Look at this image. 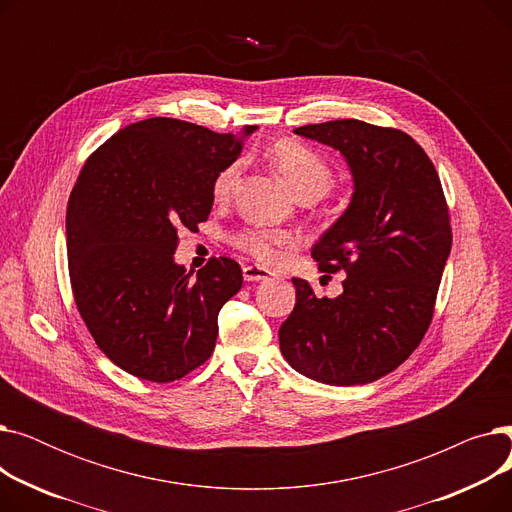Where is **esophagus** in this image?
<instances>
[{
    "label": "esophagus",
    "mask_w": 512,
    "mask_h": 512,
    "mask_svg": "<svg viewBox=\"0 0 512 512\" xmlns=\"http://www.w3.org/2000/svg\"><path fill=\"white\" fill-rule=\"evenodd\" d=\"M242 276H245L247 282H259V280H267L272 276L270 270H265L261 265H245L242 267Z\"/></svg>",
    "instance_id": "34e87169"
}]
</instances>
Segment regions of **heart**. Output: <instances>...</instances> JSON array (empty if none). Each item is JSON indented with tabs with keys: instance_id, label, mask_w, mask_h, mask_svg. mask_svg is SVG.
<instances>
[{
	"instance_id": "1",
	"label": "heart",
	"mask_w": 512,
	"mask_h": 512,
	"mask_svg": "<svg viewBox=\"0 0 512 512\" xmlns=\"http://www.w3.org/2000/svg\"><path fill=\"white\" fill-rule=\"evenodd\" d=\"M270 157L297 195L311 193L317 199H321L334 184V172L328 161L301 141H294V139L278 141L270 149ZM238 174H240L238 161L228 164L218 172V176L213 178V184H211V195L215 201H226L232 195ZM230 245L242 253L255 257L265 265H274L288 251H292L299 245V236L290 230H278V228H267V226H245L230 234Z\"/></svg>"
}]
</instances>
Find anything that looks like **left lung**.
<instances>
[{
    "instance_id": "obj_1",
    "label": "left lung",
    "mask_w": 512,
    "mask_h": 512,
    "mask_svg": "<svg viewBox=\"0 0 512 512\" xmlns=\"http://www.w3.org/2000/svg\"><path fill=\"white\" fill-rule=\"evenodd\" d=\"M294 132L338 149L355 193L311 249L321 272L346 274L344 290L319 299L309 282L292 278L297 303L280 326V351L315 382L369 384L405 363L432 324L452 247L442 182L398 128L348 118Z\"/></svg>"
}]
</instances>
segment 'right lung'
Listing matches in <instances>:
<instances>
[{
    "label": "right lung",
    "instance_id": "obj_1",
    "mask_svg": "<svg viewBox=\"0 0 512 512\" xmlns=\"http://www.w3.org/2000/svg\"><path fill=\"white\" fill-rule=\"evenodd\" d=\"M240 149L230 132L149 118L120 128L78 174L66 209L74 303L105 357L134 378L168 384L213 353L240 265L211 257L193 278L174 251L180 228L209 218L213 178Z\"/></svg>",
    "mask_w": 512,
    "mask_h": 512
}]
</instances>
